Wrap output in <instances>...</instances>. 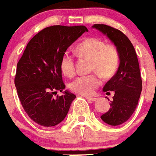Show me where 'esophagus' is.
Masks as SVG:
<instances>
[{
	"label": "esophagus",
	"mask_w": 156,
	"mask_h": 156,
	"mask_svg": "<svg viewBox=\"0 0 156 156\" xmlns=\"http://www.w3.org/2000/svg\"><path fill=\"white\" fill-rule=\"evenodd\" d=\"M86 98H87V100L90 101V102H94V101H96L97 100V98H92V97H88L87 96L86 97Z\"/></svg>",
	"instance_id": "esophagus-1"
}]
</instances>
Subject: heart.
Segmentation results:
<instances>
[{
  "instance_id": "heart-1",
  "label": "heart",
  "mask_w": 156,
  "mask_h": 156,
  "mask_svg": "<svg viewBox=\"0 0 156 156\" xmlns=\"http://www.w3.org/2000/svg\"><path fill=\"white\" fill-rule=\"evenodd\" d=\"M76 52L81 57L91 59V71L98 73L104 79L112 77L119 67L120 55L116 46L106 44L99 38H86L76 46ZM60 67L65 76H73L75 74L74 57L65 52L61 58ZM98 74L93 73L77 77L70 83V89L82 95H91L101 84V78Z\"/></svg>"
}]
</instances>
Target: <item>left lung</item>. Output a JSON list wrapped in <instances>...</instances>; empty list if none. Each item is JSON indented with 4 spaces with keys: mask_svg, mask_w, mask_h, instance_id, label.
<instances>
[{
    "mask_svg": "<svg viewBox=\"0 0 156 156\" xmlns=\"http://www.w3.org/2000/svg\"><path fill=\"white\" fill-rule=\"evenodd\" d=\"M92 27L108 37L119 52L120 64L116 74L105 84L102 91L114 92L110 108L101 116L110 126H119L132 116L138 104L142 91V80L137 56L133 46L121 30L105 24Z\"/></svg>",
    "mask_w": 156,
    "mask_h": 156,
    "instance_id": "left-lung-1",
    "label": "left lung"
}]
</instances>
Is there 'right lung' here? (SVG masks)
Here are the masks:
<instances>
[{
  "mask_svg": "<svg viewBox=\"0 0 156 156\" xmlns=\"http://www.w3.org/2000/svg\"><path fill=\"white\" fill-rule=\"evenodd\" d=\"M85 31V26L48 27L35 34L27 45L17 64L15 86L29 118L45 127L55 126L65 119L76 96L67 90L63 95L60 62L62 55Z\"/></svg>",
  "mask_w": 156,
  "mask_h": 156,
  "instance_id": "obj_1",
  "label": "right lung"
}]
</instances>
